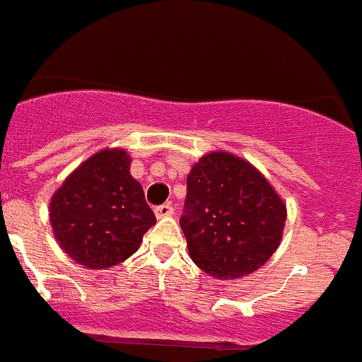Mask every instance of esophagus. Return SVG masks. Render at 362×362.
I'll use <instances>...</instances> for the list:
<instances>
[{
  "label": "esophagus",
  "mask_w": 362,
  "mask_h": 362,
  "mask_svg": "<svg viewBox=\"0 0 362 362\" xmlns=\"http://www.w3.org/2000/svg\"><path fill=\"white\" fill-rule=\"evenodd\" d=\"M174 214V207H172V203H163L159 207H155V216L157 218H168Z\"/></svg>",
  "instance_id": "34e87169"
}]
</instances>
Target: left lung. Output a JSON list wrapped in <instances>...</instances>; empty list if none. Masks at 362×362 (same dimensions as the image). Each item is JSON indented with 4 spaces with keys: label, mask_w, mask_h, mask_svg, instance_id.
I'll list each match as a JSON object with an SVG mask.
<instances>
[{
    "label": "left lung",
    "mask_w": 362,
    "mask_h": 362,
    "mask_svg": "<svg viewBox=\"0 0 362 362\" xmlns=\"http://www.w3.org/2000/svg\"><path fill=\"white\" fill-rule=\"evenodd\" d=\"M286 205L252 163L203 155L187 177L181 229L194 264L216 279L259 270L281 244Z\"/></svg>",
    "instance_id": "1"
}]
</instances>
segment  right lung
<instances>
[{"label":"right lung","mask_w":362,"mask_h":362,"mask_svg":"<svg viewBox=\"0 0 362 362\" xmlns=\"http://www.w3.org/2000/svg\"><path fill=\"white\" fill-rule=\"evenodd\" d=\"M129 166L125 149H101L81 163L52 196L55 240L83 268L105 270L124 262L155 223Z\"/></svg>","instance_id":"1"}]
</instances>
